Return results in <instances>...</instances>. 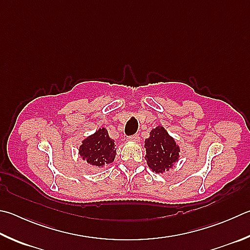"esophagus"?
I'll return each mask as SVG.
<instances>
[{
  "label": "esophagus",
  "instance_id": "obj_1",
  "mask_svg": "<svg viewBox=\"0 0 250 250\" xmlns=\"http://www.w3.org/2000/svg\"><path fill=\"white\" fill-rule=\"evenodd\" d=\"M128 140L131 141V142H138V141L140 140V138H139L138 134H134V135H131V137H129Z\"/></svg>",
  "mask_w": 250,
  "mask_h": 250
}]
</instances>
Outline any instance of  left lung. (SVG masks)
Returning <instances> with one entry per match:
<instances>
[{"instance_id":"obj_1","label":"left lung","mask_w":250,"mask_h":250,"mask_svg":"<svg viewBox=\"0 0 250 250\" xmlns=\"http://www.w3.org/2000/svg\"><path fill=\"white\" fill-rule=\"evenodd\" d=\"M144 146L147 166L157 174L169 170L179 158L180 148L164 126L158 125L153 129L149 138L145 140Z\"/></svg>"}]
</instances>
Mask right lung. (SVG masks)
I'll return each mask as SVG.
<instances>
[{
	"mask_svg": "<svg viewBox=\"0 0 250 250\" xmlns=\"http://www.w3.org/2000/svg\"><path fill=\"white\" fill-rule=\"evenodd\" d=\"M80 156L88 164L103 167L115 161V141L110 139L106 128L98 129L94 134L82 141Z\"/></svg>",
	"mask_w": 250,
	"mask_h": 250,
	"instance_id": "1",
	"label": "right lung"
}]
</instances>
